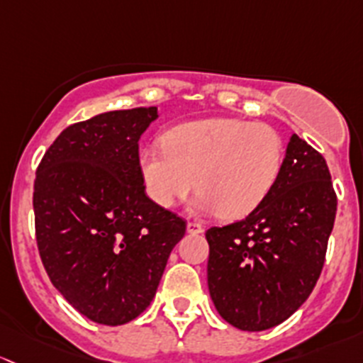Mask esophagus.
Masks as SVG:
<instances>
[{
  "label": "esophagus",
  "mask_w": 363,
  "mask_h": 363,
  "mask_svg": "<svg viewBox=\"0 0 363 363\" xmlns=\"http://www.w3.org/2000/svg\"><path fill=\"white\" fill-rule=\"evenodd\" d=\"M204 230L203 223L199 222H189L186 223V233L189 234H201Z\"/></svg>",
  "instance_id": "obj_1"
}]
</instances>
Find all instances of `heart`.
<instances>
[{"mask_svg":"<svg viewBox=\"0 0 363 363\" xmlns=\"http://www.w3.org/2000/svg\"><path fill=\"white\" fill-rule=\"evenodd\" d=\"M283 160L285 141L272 125L215 117L171 127L162 145L140 152L138 164L157 206H174L197 186V206L233 220L264 203Z\"/></svg>","mask_w":363,"mask_h":363,"instance_id":"obj_1","label":"heart"}]
</instances>
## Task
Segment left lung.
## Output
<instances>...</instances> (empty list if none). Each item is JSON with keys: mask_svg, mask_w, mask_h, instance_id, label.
<instances>
[{"mask_svg": "<svg viewBox=\"0 0 363 363\" xmlns=\"http://www.w3.org/2000/svg\"><path fill=\"white\" fill-rule=\"evenodd\" d=\"M335 211L323 155L292 134L264 203L239 222L206 230L208 286L220 316L248 332L290 318L318 281Z\"/></svg>", "mask_w": 363, "mask_h": 363, "instance_id": "8db88e82", "label": "left lung"}]
</instances>
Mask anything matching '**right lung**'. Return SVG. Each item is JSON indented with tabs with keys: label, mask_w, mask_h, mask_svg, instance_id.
<instances>
[{
	"label": "right lung",
	"mask_w": 363,
	"mask_h": 363,
	"mask_svg": "<svg viewBox=\"0 0 363 363\" xmlns=\"http://www.w3.org/2000/svg\"><path fill=\"white\" fill-rule=\"evenodd\" d=\"M157 108L106 111L66 127L36 169L38 252L80 315L124 325L150 306L185 220L157 206L140 174L141 134Z\"/></svg>",
	"instance_id": "1"
}]
</instances>
